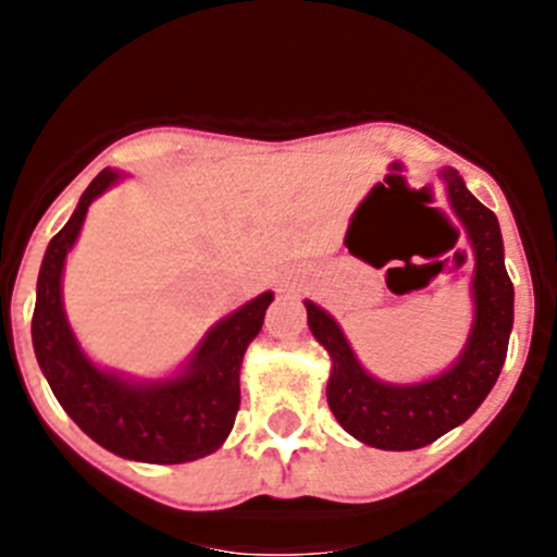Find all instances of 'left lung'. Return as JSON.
<instances>
[{"instance_id": "8db88e82", "label": "left lung", "mask_w": 557, "mask_h": 557, "mask_svg": "<svg viewBox=\"0 0 557 557\" xmlns=\"http://www.w3.org/2000/svg\"><path fill=\"white\" fill-rule=\"evenodd\" d=\"M446 200L474 250L471 304L474 321L460 357L421 382H382L359 366L339 323L314 301H304L314 339L332 357L326 398L337 424L362 444L410 451L432 444L474 416L499 379L513 329V284L505 270L499 220L466 189L460 172L441 170Z\"/></svg>"}]
</instances>
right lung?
<instances>
[{"label": "right lung", "instance_id": "add662e5", "mask_svg": "<svg viewBox=\"0 0 557 557\" xmlns=\"http://www.w3.org/2000/svg\"><path fill=\"white\" fill-rule=\"evenodd\" d=\"M102 170L69 223L47 245L36 287L33 348L49 387L69 418L95 444L136 462H191L218 451L239 410V368L264 323L273 293L256 295L203 334L184 366L164 379H133L100 368L77 343L63 309V268L81 236L88 206L120 184Z\"/></svg>", "mask_w": 557, "mask_h": 557}]
</instances>
